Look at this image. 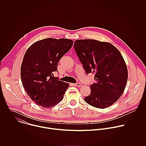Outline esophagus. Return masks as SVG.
<instances>
[{
  "label": "esophagus",
  "instance_id": "obj_1",
  "mask_svg": "<svg viewBox=\"0 0 146 146\" xmlns=\"http://www.w3.org/2000/svg\"><path fill=\"white\" fill-rule=\"evenodd\" d=\"M73 85L74 86L78 87H81L82 86L81 84H80V83H74V84H73Z\"/></svg>",
  "mask_w": 146,
  "mask_h": 146
}]
</instances>
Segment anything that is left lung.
I'll return each instance as SVG.
<instances>
[{
	"label": "left lung",
	"mask_w": 146,
	"mask_h": 146,
	"mask_svg": "<svg viewBox=\"0 0 146 146\" xmlns=\"http://www.w3.org/2000/svg\"><path fill=\"white\" fill-rule=\"evenodd\" d=\"M74 48L86 73L95 74L96 82L84 100L99 109L112 105L123 94L128 80L121 54L113 44L92 39L76 40Z\"/></svg>",
	"instance_id": "left-lung-1"
}]
</instances>
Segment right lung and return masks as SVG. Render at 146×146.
I'll return each instance as SVG.
<instances>
[{"mask_svg":"<svg viewBox=\"0 0 146 146\" xmlns=\"http://www.w3.org/2000/svg\"><path fill=\"white\" fill-rule=\"evenodd\" d=\"M66 38H47L36 41L26 51L21 67V78L29 98L37 105L48 108L64 98L69 87L54 77L59 60L73 46Z\"/></svg>","mask_w":146,"mask_h":146,"instance_id":"add662e5","label":"right lung"}]
</instances>
